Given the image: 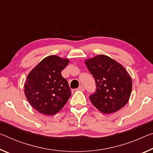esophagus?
<instances>
[{"mask_svg": "<svg viewBox=\"0 0 153 153\" xmlns=\"http://www.w3.org/2000/svg\"><path fill=\"white\" fill-rule=\"evenodd\" d=\"M78 90H79V91H84V90H85V88H84V86H83L82 85H81V86H79Z\"/></svg>", "mask_w": 153, "mask_h": 153, "instance_id": "esophagus-1", "label": "esophagus"}]
</instances>
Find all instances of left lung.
<instances>
[{
    "mask_svg": "<svg viewBox=\"0 0 153 153\" xmlns=\"http://www.w3.org/2000/svg\"><path fill=\"white\" fill-rule=\"evenodd\" d=\"M84 62L96 82V92L89 97L94 107L103 114L116 112L124 107L132 91V79L125 68L103 54Z\"/></svg>",
    "mask_w": 153,
    "mask_h": 153,
    "instance_id": "8db88e82",
    "label": "left lung"
}]
</instances>
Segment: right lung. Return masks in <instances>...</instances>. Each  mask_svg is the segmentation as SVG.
Masks as SVG:
<instances>
[{
    "label": "right lung",
    "instance_id": "1",
    "mask_svg": "<svg viewBox=\"0 0 153 153\" xmlns=\"http://www.w3.org/2000/svg\"><path fill=\"white\" fill-rule=\"evenodd\" d=\"M69 60L56 55L45 57L31 70L24 83V94L31 106L42 114L59 112L71 96V89L61 71Z\"/></svg>",
    "mask_w": 153,
    "mask_h": 153
}]
</instances>
